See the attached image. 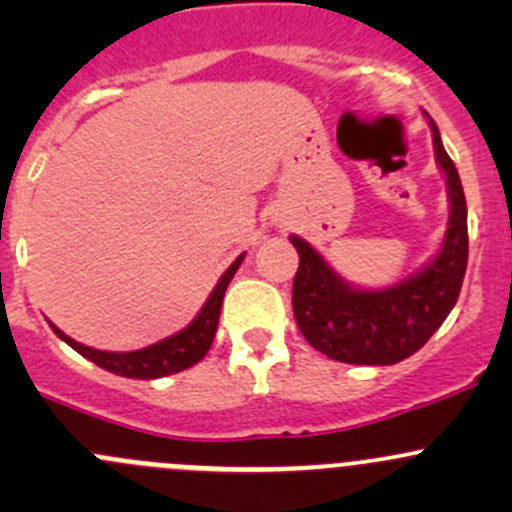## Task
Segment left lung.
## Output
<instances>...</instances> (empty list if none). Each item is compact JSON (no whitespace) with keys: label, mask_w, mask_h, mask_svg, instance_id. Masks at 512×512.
<instances>
[{"label":"left lung","mask_w":512,"mask_h":512,"mask_svg":"<svg viewBox=\"0 0 512 512\" xmlns=\"http://www.w3.org/2000/svg\"><path fill=\"white\" fill-rule=\"evenodd\" d=\"M433 151L446 173L451 218L441 252L406 282L394 287H349L317 250L292 235L299 267L292 285V309L299 332L317 352L344 364L389 366L431 339L461 294L468 265V208L456 163L448 158L436 123Z\"/></svg>","instance_id":"left-lung-1"}]
</instances>
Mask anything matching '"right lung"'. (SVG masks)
<instances>
[{
  "label": "right lung",
  "mask_w": 512,
  "mask_h": 512,
  "mask_svg": "<svg viewBox=\"0 0 512 512\" xmlns=\"http://www.w3.org/2000/svg\"><path fill=\"white\" fill-rule=\"evenodd\" d=\"M242 260H245V255H240L230 267H227L225 275L220 277V282L215 285L213 294L208 297V302H205L203 309L198 312V317H195L183 332L173 334V337L163 339V342L158 344H151V347L146 349H138V352H101V349L84 347V344H79L76 339L66 337L61 329H51H54L56 337L64 339L71 349H76L81 356L94 361L96 366L113 371V374L118 376H128V379H160V376L178 374V371L190 369L193 364H198V361L208 354L210 344H213L215 339V332H218L220 307H223L225 289L230 285L232 277H235Z\"/></svg>",
  "instance_id": "right-lung-1"
}]
</instances>
